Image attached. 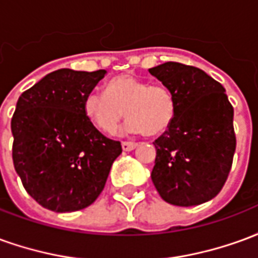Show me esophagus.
I'll return each instance as SVG.
<instances>
[{
	"label": "esophagus",
	"instance_id": "obj_1",
	"mask_svg": "<svg viewBox=\"0 0 258 258\" xmlns=\"http://www.w3.org/2000/svg\"><path fill=\"white\" fill-rule=\"evenodd\" d=\"M121 146H123V151L130 152V151H134L135 148L138 146V144H137V142H128V141H124L123 144H121Z\"/></svg>",
	"mask_w": 258,
	"mask_h": 258
}]
</instances>
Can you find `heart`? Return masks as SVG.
<instances>
[{
    "mask_svg": "<svg viewBox=\"0 0 258 258\" xmlns=\"http://www.w3.org/2000/svg\"><path fill=\"white\" fill-rule=\"evenodd\" d=\"M106 94L91 91L83 103L85 117L105 134H114L124 114L127 130L146 137L164 134L177 114V99L163 84L151 85L133 76H118L106 84Z\"/></svg>",
    "mask_w": 258,
    "mask_h": 258,
    "instance_id": "heart-1",
    "label": "heart"
}]
</instances>
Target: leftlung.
I'll list each match as a JSON object with an SVG mask.
<instances>
[{
  "label": "left lung",
  "mask_w": 258,
  "mask_h": 258,
  "mask_svg": "<svg viewBox=\"0 0 258 258\" xmlns=\"http://www.w3.org/2000/svg\"><path fill=\"white\" fill-rule=\"evenodd\" d=\"M173 91L177 114L157 138L152 181L170 205L198 206L220 194L232 167L233 107L218 81L194 66L166 62L149 69Z\"/></svg>",
  "instance_id": "1"
}]
</instances>
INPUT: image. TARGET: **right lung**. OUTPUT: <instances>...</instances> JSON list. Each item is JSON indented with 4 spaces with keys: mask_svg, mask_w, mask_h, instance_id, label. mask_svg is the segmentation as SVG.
<instances>
[{
    "mask_svg": "<svg viewBox=\"0 0 258 258\" xmlns=\"http://www.w3.org/2000/svg\"><path fill=\"white\" fill-rule=\"evenodd\" d=\"M105 74L59 69L18 99L11 120L15 170L27 194L48 210L92 205L121 153V144L99 133L83 110Z\"/></svg>",
    "mask_w": 258,
    "mask_h": 258,
    "instance_id": "right-lung-1",
    "label": "right lung"
}]
</instances>
